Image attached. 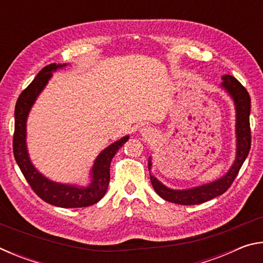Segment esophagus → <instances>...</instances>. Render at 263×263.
<instances>
[{
  "label": "esophagus",
  "mask_w": 263,
  "mask_h": 263,
  "mask_svg": "<svg viewBox=\"0 0 263 263\" xmlns=\"http://www.w3.org/2000/svg\"><path fill=\"white\" fill-rule=\"evenodd\" d=\"M141 132H142V135H144V136H151V135H152V130H151L149 127L142 128Z\"/></svg>",
  "instance_id": "34e87169"
}]
</instances>
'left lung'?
Listing matches in <instances>:
<instances>
[{
    "label": "left lung",
    "instance_id": "1",
    "mask_svg": "<svg viewBox=\"0 0 263 263\" xmlns=\"http://www.w3.org/2000/svg\"><path fill=\"white\" fill-rule=\"evenodd\" d=\"M221 86L233 97L235 108H237V159L228 174L222 176L220 180L189 190H172L160 183L154 176L149 175L154 190L157 191L160 197L168 202L182 204V205H194V204L208 202L217 196L222 195L233 183L243 161L247 158L252 144L251 124H249L251 96H249L247 89L231 75L222 77ZM148 168L151 169V161L148 163Z\"/></svg>",
    "mask_w": 263,
    "mask_h": 263
}]
</instances>
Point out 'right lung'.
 I'll use <instances>...</instances> for the list:
<instances>
[{
    "instance_id": "right-lung-1",
    "label": "right lung",
    "mask_w": 263,
    "mask_h": 263,
    "mask_svg": "<svg viewBox=\"0 0 263 263\" xmlns=\"http://www.w3.org/2000/svg\"><path fill=\"white\" fill-rule=\"evenodd\" d=\"M62 65L53 62L44 67L37 77L21 92L15 106V132L12 138V149L17 164L28 181L31 189L39 196L44 202L60 208H86L100 201L108 190L110 182V163L117 151L127 141L128 137L110 145L97 157L92 167V182L88 188H77L73 185L58 184L47 180L35 171L30 162L25 145V125L26 117L32 106L35 97L45 87L52 70Z\"/></svg>"
}]
</instances>
